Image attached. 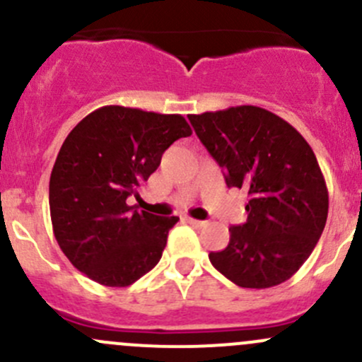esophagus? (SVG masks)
Masks as SVG:
<instances>
[{"mask_svg": "<svg viewBox=\"0 0 362 362\" xmlns=\"http://www.w3.org/2000/svg\"><path fill=\"white\" fill-rule=\"evenodd\" d=\"M185 222H187V224H191L192 228H202V226H204V222L203 221H198V218H191V217H185L184 218Z\"/></svg>", "mask_w": 362, "mask_h": 362, "instance_id": "esophagus-1", "label": "esophagus"}]
</instances>
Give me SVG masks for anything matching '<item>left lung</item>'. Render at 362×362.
<instances>
[{
	"label": "left lung",
	"instance_id": "8db88e82",
	"mask_svg": "<svg viewBox=\"0 0 362 362\" xmlns=\"http://www.w3.org/2000/svg\"><path fill=\"white\" fill-rule=\"evenodd\" d=\"M187 117L228 187L249 194L247 222L229 228L228 247L210 252V262L247 289L289 280L315 249L329 208L312 147L282 117L252 105Z\"/></svg>",
	"mask_w": 362,
	"mask_h": 362
}]
</instances>
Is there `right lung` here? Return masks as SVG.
Wrapping results in <instances>:
<instances>
[{
	"instance_id": "1",
	"label": "right lung",
	"mask_w": 362,
	"mask_h": 362,
	"mask_svg": "<svg viewBox=\"0 0 362 362\" xmlns=\"http://www.w3.org/2000/svg\"><path fill=\"white\" fill-rule=\"evenodd\" d=\"M178 113L108 105L71 129L50 173L54 236L73 266L94 282L127 287L151 272L178 217L138 211V194L178 138L191 136Z\"/></svg>"
}]
</instances>
